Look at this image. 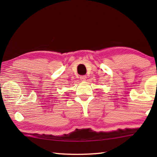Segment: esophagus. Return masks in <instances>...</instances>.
Here are the masks:
<instances>
[{"mask_svg":"<svg viewBox=\"0 0 157 157\" xmlns=\"http://www.w3.org/2000/svg\"><path fill=\"white\" fill-rule=\"evenodd\" d=\"M79 79H80L82 82H84V81H86V75L80 76L79 77Z\"/></svg>","mask_w":157,"mask_h":157,"instance_id":"34e87169","label":"esophagus"}]
</instances>
